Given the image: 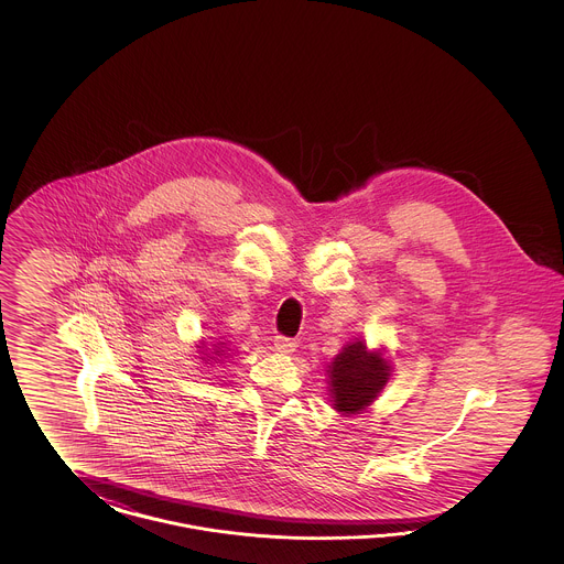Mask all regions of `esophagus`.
I'll list each match as a JSON object with an SVG mask.
<instances>
[{"instance_id":"1","label":"esophagus","mask_w":564,"mask_h":564,"mask_svg":"<svg viewBox=\"0 0 564 564\" xmlns=\"http://www.w3.org/2000/svg\"><path fill=\"white\" fill-rule=\"evenodd\" d=\"M295 347V340H292V338H285V336H276L274 338V350H279V352H283V355H292L294 352Z\"/></svg>"}]
</instances>
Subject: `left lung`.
Returning a JSON list of instances; mask_svg holds the SVG:
<instances>
[{
    "instance_id": "obj_1",
    "label": "left lung",
    "mask_w": 564,
    "mask_h": 564,
    "mask_svg": "<svg viewBox=\"0 0 564 564\" xmlns=\"http://www.w3.org/2000/svg\"><path fill=\"white\" fill-rule=\"evenodd\" d=\"M325 372L332 408L343 416H352L378 400L393 366L384 349H368L366 340L357 338L343 347Z\"/></svg>"
}]
</instances>
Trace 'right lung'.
Wrapping results in <instances>:
<instances>
[{"mask_svg": "<svg viewBox=\"0 0 564 564\" xmlns=\"http://www.w3.org/2000/svg\"><path fill=\"white\" fill-rule=\"evenodd\" d=\"M228 343L230 340H226V338H215L214 343H212V349H209V345L205 343V340H198V345H196V349H198V359L203 361V364H221V357H226L228 355Z\"/></svg>", "mask_w": 564, "mask_h": 564, "instance_id": "right-lung-1", "label": "right lung"}]
</instances>
